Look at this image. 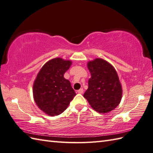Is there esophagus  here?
Segmentation results:
<instances>
[{"mask_svg":"<svg viewBox=\"0 0 153 153\" xmlns=\"http://www.w3.org/2000/svg\"><path fill=\"white\" fill-rule=\"evenodd\" d=\"M83 92H84V90H83L82 88H80V89H79V90L77 91V92L79 93V94H82Z\"/></svg>","mask_w":153,"mask_h":153,"instance_id":"34e87169","label":"esophagus"}]
</instances>
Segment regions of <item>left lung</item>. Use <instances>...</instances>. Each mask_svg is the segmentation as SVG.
<instances>
[{
    "label": "left lung",
    "instance_id": "1",
    "mask_svg": "<svg viewBox=\"0 0 153 153\" xmlns=\"http://www.w3.org/2000/svg\"><path fill=\"white\" fill-rule=\"evenodd\" d=\"M87 66L91 77L84 97L99 113L114 110L122 98V88L116 69L108 61L100 58L89 61Z\"/></svg>",
    "mask_w": 153,
    "mask_h": 153
}]
</instances>
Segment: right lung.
Listing matches in <instances>:
<instances>
[{"label":"right lung","instance_id":"right-lung-1","mask_svg":"<svg viewBox=\"0 0 153 153\" xmlns=\"http://www.w3.org/2000/svg\"><path fill=\"white\" fill-rule=\"evenodd\" d=\"M72 62L61 58L51 59L43 65L34 81L33 95L40 110L50 116L66 110L76 93L64 74Z\"/></svg>","mask_w":153,"mask_h":153}]
</instances>
